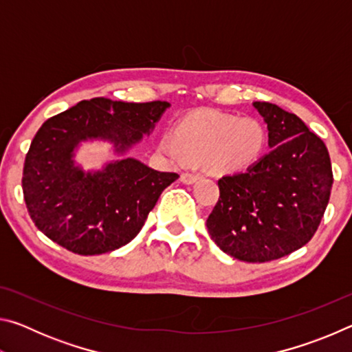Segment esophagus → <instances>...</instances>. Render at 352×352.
<instances>
[{
  "label": "esophagus",
  "instance_id": "34e87169",
  "mask_svg": "<svg viewBox=\"0 0 352 352\" xmlns=\"http://www.w3.org/2000/svg\"><path fill=\"white\" fill-rule=\"evenodd\" d=\"M180 180H182V183H184V184H192V183L200 180V175H197V174H190V172H184V174H182Z\"/></svg>",
  "mask_w": 352,
  "mask_h": 352
}]
</instances>
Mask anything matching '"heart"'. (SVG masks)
Instances as JSON below:
<instances>
[{
    "label": "heart",
    "mask_w": 352,
    "mask_h": 352,
    "mask_svg": "<svg viewBox=\"0 0 352 352\" xmlns=\"http://www.w3.org/2000/svg\"><path fill=\"white\" fill-rule=\"evenodd\" d=\"M267 146V130L256 118H237L217 110H200L166 132L160 151L174 162H204L219 174L250 168Z\"/></svg>",
    "instance_id": "obj_1"
}]
</instances>
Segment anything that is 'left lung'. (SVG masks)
<instances>
[{
	"mask_svg": "<svg viewBox=\"0 0 352 352\" xmlns=\"http://www.w3.org/2000/svg\"><path fill=\"white\" fill-rule=\"evenodd\" d=\"M269 130L270 152L245 172L219 180L208 233L226 254L245 262L287 256L312 239L332 188L329 152L294 113L253 102Z\"/></svg>",
	"mask_w": 352,
	"mask_h": 352,
	"instance_id": "left-lung-1",
	"label": "left lung"
}]
</instances>
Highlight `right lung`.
<instances>
[{
  "instance_id": "add662e5",
  "label": "right lung",
  "mask_w": 352,
  "mask_h": 352,
  "mask_svg": "<svg viewBox=\"0 0 352 352\" xmlns=\"http://www.w3.org/2000/svg\"><path fill=\"white\" fill-rule=\"evenodd\" d=\"M170 107L94 98L52 116L34 136L23 169V194L35 226L77 254H102L140 233L174 172L127 157ZM110 142L116 160L83 171L74 157L82 142Z\"/></svg>"
}]
</instances>
